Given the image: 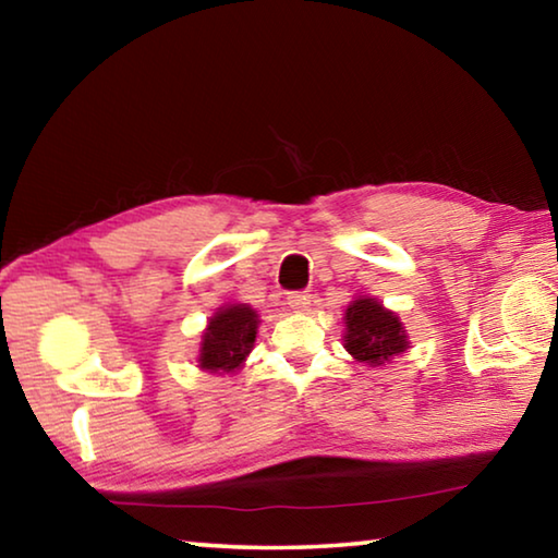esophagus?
Instances as JSON below:
<instances>
[{"mask_svg": "<svg viewBox=\"0 0 558 558\" xmlns=\"http://www.w3.org/2000/svg\"><path fill=\"white\" fill-rule=\"evenodd\" d=\"M310 302H313V295H310V292H302V290L288 292V305L292 310H307Z\"/></svg>", "mask_w": 558, "mask_h": 558, "instance_id": "esophagus-1", "label": "esophagus"}]
</instances>
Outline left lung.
I'll list each match as a JSON object with an SVG mask.
<instances>
[{
    "label": "left lung",
    "instance_id": "8db88e82",
    "mask_svg": "<svg viewBox=\"0 0 558 558\" xmlns=\"http://www.w3.org/2000/svg\"><path fill=\"white\" fill-rule=\"evenodd\" d=\"M344 347L356 362L369 366L389 364L409 349V337L401 319L376 298L359 295L344 313Z\"/></svg>",
    "mask_w": 558,
    "mask_h": 558
}]
</instances>
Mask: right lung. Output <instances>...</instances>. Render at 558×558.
<instances>
[{"instance_id": "1", "label": "right lung", "mask_w": 558, "mask_h": 558, "mask_svg": "<svg viewBox=\"0 0 558 558\" xmlns=\"http://www.w3.org/2000/svg\"><path fill=\"white\" fill-rule=\"evenodd\" d=\"M256 335L258 315L251 305L235 302V305L219 307V313L209 319L206 332L202 335L199 366L209 374H231L241 369L256 342Z\"/></svg>"}]
</instances>
